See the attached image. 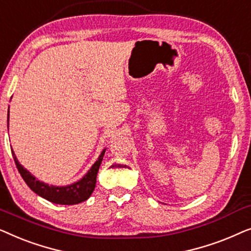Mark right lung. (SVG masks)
Masks as SVG:
<instances>
[{
	"mask_svg": "<svg viewBox=\"0 0 251 251\" xmlns=\"http://www.w3.org/2000/svg\"><path fill=\"white\" fill-rule=\"evenodd\" d=\"M105 151L106 150L102 151L101 154L98 157V160L96 161L94 166L90 168V170L88 171L87 175H84V177L82 178V179L76 181V183L67 185V186H53V185H49L43 183V181L37 180L28 170H26L25 168L19 163V161L17 160L15 152H13L12 150L11 152L20 176L23 177V179L25 180L27 186H28L34 193H36L37 195H40V197H42L48 201L52 202V203L70 205L81 203V202L88 200V199L90 198V195L95 190L96 178H97V174L99 167H100L102 157H104Z\"/></svg>",
	"mask_w": 251,
	"mask_h": 251,
	"instance_id": "obj_1",
	"label": "right lung"
}]
</instances>
